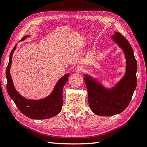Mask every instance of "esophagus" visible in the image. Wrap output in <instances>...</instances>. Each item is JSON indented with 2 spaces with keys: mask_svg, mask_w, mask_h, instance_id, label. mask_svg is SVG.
<instances>
[{
  "mask_svg": "<svg viewBox=\"0 0 147 147\" xmlns=\"http://www.w3.org/2000/svg\"><path fill=\"white\" fill-rule=\"evenodd\" d=\"M83 70L84 69L83 68V67H81V66H77V67L75 69V71L77 73H82L83 72Z\"/></svg>",
  "mask_w": 147,
  "mask_h": 147,
  "instance_id": "obj_1",
  "label": "esophagus"
}]
</instances>
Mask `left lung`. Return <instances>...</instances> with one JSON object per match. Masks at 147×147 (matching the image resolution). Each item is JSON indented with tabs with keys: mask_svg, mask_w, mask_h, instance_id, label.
<instances>
[{
	"mask_svg": "<svg viewBox=\"0 0 147 147\" xmlns=\"http://www.w3.org/2000/svg\"><path fill=\"white\" fill-rule=\"evenodd\" d=\"M125 53L126 72L123 79L111 90H105L90 77L83 78L88 92L90 107L100 116H112L122 112L129 104L137 86V61L127 40L119 32L113 36Z\"/></svg>",
	"mask_w": 147,
	"mask_h": 147,
	"instance_id": "left-lung-1",
	"label": "left lung"
}]
</instances>
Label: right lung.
I'll return each instance as SVG.
<instances>
[{
  "label": "right lung",
  "mask_w": 147,
  "mask_h": 147,
  "mask_svg": "<svg viewBox=\"0 0 147 147\" xmlns=\"http://www.w3.org/2000/svg\"><path fill=\"white\" fill-rule=\"evenodd\" d=\"M27 37H28V35H26L21 38V40H23ZM15 49L16 46L13 48L10 53L9 63L6 69L7 90L8 95L14 101L17 108L20 112L29 118L42 119L56 116L61 112L63 105V90L64 84L68 80L69 74H65L59 79L54 90L47 98L38 100L26 99L21 96L15 90L10 73L12 55Z\"/></svg>",
  "instance_id": "right-lung-1"
}]
</instances>
